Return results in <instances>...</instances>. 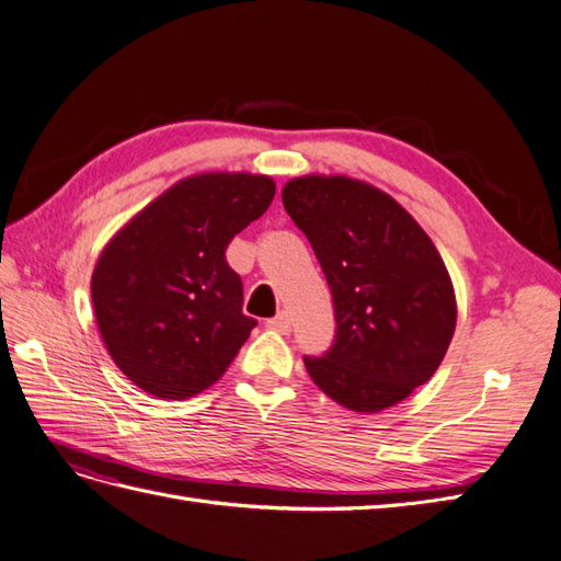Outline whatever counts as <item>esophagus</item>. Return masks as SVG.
I'll return each instance as SVG.
<instances>
[{
  "mask_svg": "<svg viewBox=\"0 0 561 561\" xmlns=\"http://www.w3.org/2000/svg\"><path fill=\"white\" fill-rule=\"evenodd\" d=\"M266 328L274 330V332H280V334H287V332H290V328H293L290 316H287V313H278V316H274V318H268V320H266Z\"/></svg>",
  "mask_w": 561,
  "mask_h": 561,
  "instance_id": "1",
  "label": "esophagus"
}]
</instances>
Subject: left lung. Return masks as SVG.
<instances>
[{
	"label": "left lung",
	"instance_id": "obj_1",
	"mask_svg": "<svg viewBox=\"0 0 561 561\" xmlns=\"http://www.w3.org/2000/svg\"><path fill=\"white\" fill-rule=\"evenodd\" d=\"M280 196L334 304V344L304 358L309 377L363 414L410 398L435 375L456 330L454 285L428 233L393 196L346 175L295 178Z\"/></svg>",
	"mask_w": 561,
	"mask_h": 561
}]
</instances>
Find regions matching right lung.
<instances>
[{
    "label": "right lung",
    "instance_id": "right-lung-1",
    "mask_svg": "<svg viewBox=\"0 0 561 561\" xmlns=\"http://www.w3.org/2000/svg\"><path fill=\"white\" fill-rule=\"evenodd\" d=\"M276 182L201 173L175 182L118 229L91 278L112 360L145 393L186 400L225 375L257 320L227 245L262 217Z\"/></svg>",
    "mask_w": 561,
    "mask_h": 561
}]
</instances>
